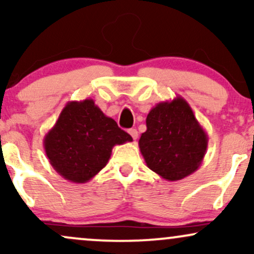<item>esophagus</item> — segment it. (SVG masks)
I'll list each match as a JSON object with an SVG mask.
<instances>
[{
  "label": "esophagus",
  "instance_id": "34e87169",
  "mask_svg": "<svg viewBox=\"0 0 254 254\" xmlns=\"http://www.w3.org/2000/svg\"><path fill=\"white\" fill-rule=\"evenodd\" d=\"M129 133H130V136L133 138V141H136L137 137H138V131H137L136 129H130Z\"/></svg>",
  "mask_w": 254,
  "mask_h": 254
}]
</instances>
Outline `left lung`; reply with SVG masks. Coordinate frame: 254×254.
Segmentation results:
<instances>
[{"mask_svg":"<svg viewBox=\"0 0 254 254\" xmlns=\"http://www.w3.org/2000/svg\"><path fill=\"white\" fill-rule=\"evenodd\" d=\"M139 150L151 171L170 182L189 177L202 164L208 135L182 97L159 103L147 116Z\"/></svg>","mask_w":254,"mask_h":254,"instance_id":"left-lung-1","label":"left lung"}]
</instances>
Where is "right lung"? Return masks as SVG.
<instances>
[{
  "label": "right lung",
  "mask_w": 254,
  "mask_h": 254,
  "mask_svg": "<svg viewBox=\"0 0 254 254\" xmlns=\"http://www.w3.org/2000/svg\"><path fill=\"white\" fill-rule=\"evenodd\" d=\"M132 141L93 99L69 101L44 137V149L54 170L71 183L95 177L109 162L116 144Z\"/></svg>",
  "instance_id": "right-lung-1"
}]
</instances>
